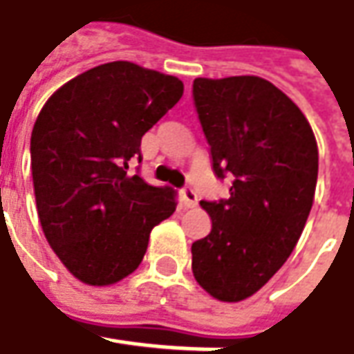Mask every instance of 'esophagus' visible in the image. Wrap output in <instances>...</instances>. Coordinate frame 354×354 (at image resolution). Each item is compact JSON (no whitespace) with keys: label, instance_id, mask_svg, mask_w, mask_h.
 Returning a JSON list of instances; mask_svg holds the SVG:
<instances>
[{"label":"esophagus","instance_id":"esophagus-1","mask_svg":"<svg viewBox=\"0 0 354 354\" xmlns=\"http://www.w3.org/2000/svg\"><path fill=\"white\" fill-rule=\"evenodd\" d=\"M180 200H182V203H184L186 207H189V209L198 205V196H196V192H194V189H189V188L180 192Z\"/></svg>","mask_w":354,"mask_h":354}]
</instances>
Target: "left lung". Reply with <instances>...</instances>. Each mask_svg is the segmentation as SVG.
<instances>
[{"label":"left lung","mask_w":354,"mask_h":354,"mask_svg":"<svg viewBox=\"0 0 354 354\" xmlns=\"http://www.w3.org/2000/svg\"><path fill=\"white\" fill-rule=\"evenodd\" d=\"M194 102L214 172L229 198L201 201L207 237L192 245V272L212 298L243 301L288 261L313 205L319 153L310 121L259 76L194 80Z\"/></svg>","instance_id":"8db88e82"}]
</instances>
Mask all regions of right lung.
<instances>
[{
    "label": "right lung",
    "instance_id": "obj_1",
    "mask_svg": "<svg viewBox=\"0 0 354 354\" xmlns=\"http://www.w3.org/2000/svg\"><path fill=\"white\" fill-rule=\"evenodd\" d=\"M176 76L127 60L95 66L60 86L31 135L39 221L68 272L111 286L137 270L154 225L176 209L174 189L129 174L140 139L180 102Z\"/></svg>",
    "mask_w": 354,
    "mask_h": 354
}]
</instances>
